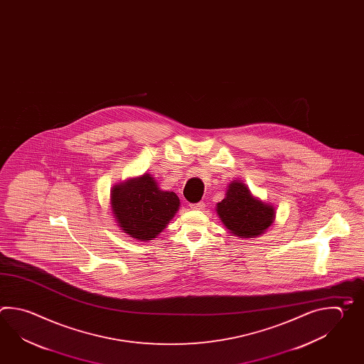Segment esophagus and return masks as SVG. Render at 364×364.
<instances>
[{
  "label": "esophagus",
  "mask_w": 364,
  "mask_h": 364,
  "mask_svg": "<svg viewBox=\"0 0 364 364\" xmlns=\"http://www.w3.org/2000/svg\"><path fill=\"white\" fill-rule=\"evenodd\" d=\"M192 210H203L205 208V203L203 202H198V203H193L191 205Z\"/></svg>",
  "instance_id": "obj_1"
}]
</instances>
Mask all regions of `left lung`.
<instances>
[{
	"instance_id": "8db88e82",
	"label": "left lung",
	"mask_w": 364,
	"mask_h": 364,
	"mask_svg": "<svg viewBox=\"0 0 364 364\" xmlns=\"http://www.w3.org/2000/svg\"><path fill=\"white\" fill-rule=\"evenodd\" d=\"M215 210L224 227L240 238L263 235L276 218L274 205L252 196L250 189L238 180L227 186L225 197L216 205Z\"/></svg>"
}]
</instances>
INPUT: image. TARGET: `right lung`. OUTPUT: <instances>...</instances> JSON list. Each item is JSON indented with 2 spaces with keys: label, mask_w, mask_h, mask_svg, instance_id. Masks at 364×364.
Masks as SVG:
<instances>
[{
  "label": "right lung",
  "mask_w": 364,
  "mask_h": 364,
  "mask_svg": "<svg viewBox=\"0 0 364 364\" xmlns=\"http://www.w3.org/2000/svg\"><path fill=\"white\" fill-rule=\"evenodd\" d=\"M110 208L117 225L128 237L148 242L167 227L180 200L176 193L162 191L150 173H144L112 186Z\"/></svg>",
  "instance_id": "1"
}]
</instances>
